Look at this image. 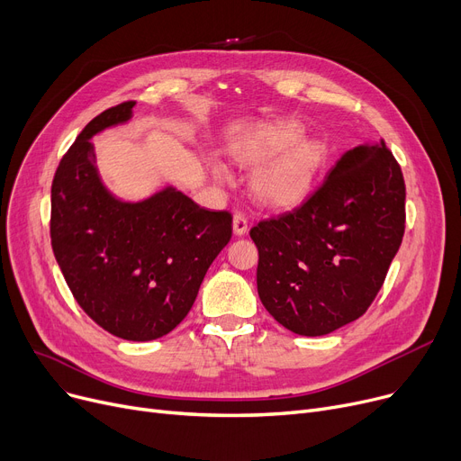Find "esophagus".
Masks as SVG:
<instances>
[{"label": "esophagus", "instance_id": "34e87169", "mask_svg": "<svg viewBox=\"0 0 461 461\" xmlns=\"http://www.w3.org/2000/svg\"><path fill=\"white\" fill-rule=\"evenodd\" d=\"M249 231V221H247V216L243 214V212H235L233 214V233L237 235V237H240V235H245Z\"/></svg>", "mask_w": 461, "mask_h": 461}]
</instances>
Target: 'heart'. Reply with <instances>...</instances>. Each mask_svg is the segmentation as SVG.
<instances>
[{
	"instance_id": "obj_1",
	"label": "heart",
	"mask_w": 461,
	"mask_h": 461,
	"mask_svg": "<svg viewBox=\"0 0 461 461\" xmlns=\"http://www.w3.org/2000/svg\"><path fill=\"white\" fill-rule=\"evenodd\" d=\"M303 129L297 123H282L265 134L252 149L245 153L249 160L263 162L280 151V157L265 164L252 181L256 198L267 205L284 207L297 202L310 188L313 177L323 162V145L316 140H303ZM214 177L221 183L231 179L228 169L222 164H214Z\"/></svg>"
}]
</instances>
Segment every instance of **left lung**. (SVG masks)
I'll list each match as a JSON object with an SVG mask.
<instances>
[{
	"label": "left lung",
	"instance_id": "8db88e82",
	"mask_svg": "<svg viewBox=\"0 0 461 461\" xmlns=\"http://www.w3.org/2000/svg\"><path fill=\"white\" fill-rule=\"evenodd\" d=\"M405 183L384 140L346 151L295 209L250 230L258 295L301 336H323L368 310L402 245Z\"/></svg>",
	"mask_w": 461,
	"mask_h": 461
}]
</instances>
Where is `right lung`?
Here are the masks:
<instances>
[{"mask_svg":"<svg viewBox=\"0 0 461 461\" xmlns=\"http://www.w3.org/2000/svg\"><path fill=\"white\" fill-rule=\"evenodd\" d=\"M136 103L96 115L61 158L52 183V249L67 285L110 334L149 342L190 312L203 276L231 239V214L207 211L172 185L121 200L103 183L91 138L125 125Z\"/></svg>","mask_w":461,"mask_h":461,"instance_id":"add662e5","label":"right lung"}]
</instances>
